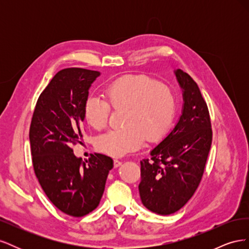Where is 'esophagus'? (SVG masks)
Returning a JSON list of instances; mask_svg holds the SVG:
<instances>
[{"mask_svg":"<svg viewBox=\"0 0 249 249\" xmlns=\"http://www.w3.org/2000/svg\"><path fill=\"white\" fill-rule=\"evenodd\" d=\"M122 161L118 160V159H114V167H119L120 165H122Z\"/></svg>","mask_w":249,"mask_h":249,"instance_id":"1","label":"esophagus"}]
</instances>
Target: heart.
Returning <instances> with one entry per match:
<instances>
[{"label": "heart", "mask_w": 249, "mask_h": 249, "mask_svg": "<svg viewBox=\"0 0 249 249\" xmlns=\"http://www.w3.org/2000/svg\"><path fill=\"white\" fill-rule=\"evenodd\" d=\"M104 100L89 96L83 106L86 123L95 130L107 125L110 109L123 110L124 126L96 139L100 152L122 157L141 146L143 140L156 142L165 136L177 114V96L163 82L146 76H124L104 89Z\"/></svg>", "instance_id": "b5f03b06"}]
</instances>
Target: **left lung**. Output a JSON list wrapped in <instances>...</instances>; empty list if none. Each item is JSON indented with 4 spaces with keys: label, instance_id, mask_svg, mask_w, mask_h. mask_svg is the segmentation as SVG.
<instances>
[{
    "label": "left lung",
    "instance_id": "1",
    "mask_svg": "<svg viewBox=\"0 0 249 249\" xmlns=\"http://www.w3.org/2000/svg\"><path fill=\"white\" fill-rule=\"evenodd\" d=\"M184 90V109L168 136L140 161V198L154 213L170 215L182 209L200 183L212 144L208 105L189 74L176 71Z\"/></svg>",
    "mask_w": 249,
    "mask_h": 249
}]
</instances>
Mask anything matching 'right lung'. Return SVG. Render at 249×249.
<instances>
[{
    "mask_svg": "<svg viewBox=\"0 0 249 249\" xmlns=\"http://www.w3.org/2000/svg\"><path fill=\"white\" fill-rule=\"evenodd\" d=\"M96 71H59L37 100L30 125L35 176L49 199L61 212L82 217L99 206L113 160L94 154L82 162L72 145L83 137V106Z\"/></svg>",
    "mask_w": 249,
    "mask_h": 249,
    "instance_id": "1",
    "label": "right lung"
}]
</instances>
